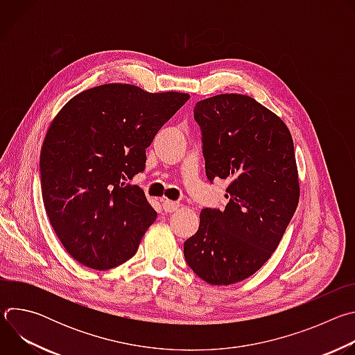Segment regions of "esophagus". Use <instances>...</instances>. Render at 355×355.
<instances>
[{
  "label": "esophagus",
  "mask_w": 355,
  "mask_h": 355,
  "mask_svg": "<svg viewBox=\"0 0 355 355\" xmlns=\"http://www.w3.org/2000/svg\"><path fill=\"white\" fill-rule=\"evenodd\" d=\"M178 208H180L178 202H173V200H168V199H164V200H163V209H164L166 212L171 214V212H175Z\"/></svg>",
  "instance_id": "esophagus-1"
}]
</instances>
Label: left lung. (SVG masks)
Masks as SVG:
<instances>
[{
	"instance_id": "left-lung-1",
	"label": "left lung",
	"mask_w": 355,
	"mask_h": 355,
	"mask_svg": "<svg viewBox=\"0 0 355 355\" xmlns=\"http://www.w3.org/2000/svg\"><path fill=\"white\" fill-rule=\"evenodd\" d=\"M209 181H230L225 211L202 209L198 232L185 240L192 271L211 285L256 274L277 250L299 202L289 129L254 98L219 94L196 103Z\"/></svg>"
}]
</instances>
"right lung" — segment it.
<instances>
[{
    "label": "right lung",
    "mask_w": 355,
    "mask_h": 355,
    "mask_svg": "<svg viewBox=\"0 0 355 355\" xmlns=\"http://www.w3.org/2000/svg\"><path fill=\"white\" fill-rule=\"evenodd\" d=\"M188 94L132 84L85 89L50 123L40 150L47 218L69 254L92 270L128 261L157 218L139 185L146 148Z\"/></svg>",
    "instance_id": "obj_1"
}]
</instances>
